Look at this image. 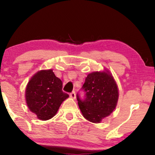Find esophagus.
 <instances>
[{
    "label": "esophagus",
    "mask_w": 155,
    "mask_h": 155,
    "mask_svg": "<svg viewBox=\"0 0 155 155\" xmlns=\"http://www.w3.org/2000/svg\"><path fill=\"white\" fill-rule=\"evenodd\" d=\"M70 98H73V99H75V98H76V94H75L74 91H72V93L70 94Z\"/></svg>",
    "instance_id": "1"
}]
</instances>
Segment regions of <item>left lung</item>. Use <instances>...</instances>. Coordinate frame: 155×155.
I'll use <instances>...</instances> for the list:
<instances>
[{
  "label": "left lung",
  "instance_id": "8db88e82",
  "mask_svg": "<svg viewBox=\"0 0 155 155\" xmlns=\"http://www.w3.org/2000/svg\"><path fill=\"white\" fill-rule=\"evenodd\" d=\"M83 89L86 92L85 101L77 95L78 104L83 116L92 123H100L111 114L117 106L119 90L111 72L94 71L85 78Z\"/></svg>",
  "mask_w": 155,
  "mask_h": 155
}]
</instances>
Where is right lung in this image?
<instances>
[{"label": "right lung", "instance_id": "1", "mask_svg": "<svg viewBox=\"0 0 155 155\" xmlns=\"http://www.w3.org/2000/svg\"><path fill=\"white\" fill-rule=\"evenodd\" d=\"M69 95L62 91V81L52 69L36 72L25 89L26 103L40 120H48L57 114Z\"/></svg>", "mask_w": 155, "mask_h": 155}]
</instances>
